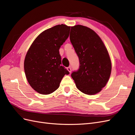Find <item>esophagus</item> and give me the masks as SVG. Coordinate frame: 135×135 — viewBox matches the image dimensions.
<instances>
[{"label": "esophagus", "mask_w": 135, "mask_h": 135, "mask_svg": "<svg viewBox=\"0 0 135 135\" xmlns=\"http://www.w3.org/2000/svg\"><path fill=\"white\" fill-rule=\"evenodd\" d=\"M67 70H68V71L69 72V73H71V66H69V67H68V68H67Z\"/></svg>", "instance_id": "esophagus-1"}]
</instances>
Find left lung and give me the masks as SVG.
Wrapping results in <instances>:
<instances>
[{
  "label": "left lung",
  "mask_w": 135,
  "mask_h": 135,
  "mask_svg": "<svg viewBox=\"0 0 135 135\" xmlns=\"http://www.w3.org/2000/svg\"><path fill=\"white\" fill-rule=\"evenodd\" d=\"M70 40L80 63L79 70L71 74L72 78L80 91L95 95L107 85L111 74L107 49L95 31L83 25L71 27Z\"/></svg>",
  "instance_id": "left-lung-1"
}]
</instances>
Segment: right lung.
Listing matches in <instances>:
<instances>
[{
    "mask_svg": "<svg viewBox=\"0 0 135 135\" xmlns=\"http://www.w3.org/2000/svg\"><path fill=\"white\" fill-rule=\"evenodd\" d=\"M70 26L61 24L40 33L27 52L24 70L28 83L35 91L48 95L55 91L65 74L59 49L69 36Z\"/></svg>",
    "mask_w": 135,
    "mask_h": 135,
    "instance_id": "add662e5",
    "label": "right lung"
}]
</instances>
